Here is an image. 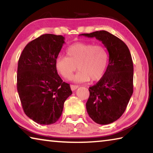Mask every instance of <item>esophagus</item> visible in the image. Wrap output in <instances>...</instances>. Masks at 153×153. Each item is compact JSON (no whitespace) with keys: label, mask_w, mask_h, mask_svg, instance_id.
Returning <instances> with one entry per match:
<instances>
[{"label":"esophagus","mask_w":153,"mask_h":153,"mask_svg":"<svg viewBox=\"0 0 153 153\" xmlns=\"http://www.w3.org/2000/svg\"><path fill=\"white\" fill-rule=\"evenodd\" d=\"M70 87H71V90H76L77 88L79 87V86H77V85H71L70 86Z\"/></svg>","instance_id":"34e87169"}]
</instances>
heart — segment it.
<instances>
[{
    "instance_id": "1",
    "label": "heart",
    "mask_w": 153,
    "mask_h": 153,
    "mask_svg": "<svg viewBox=\"0 0 153 153\" xmlns=\"http://www.w3.org/2000/svg\"><path fill=\"white\" fill-rule=\"evenodd\" d=\"M66 56H59L56 59L55 67L61 76L65 79L74 77L77 82L97 81L103 76L108 63V53L105 46L92 43L77 42L67 48Z\"/></svg>"
}]
</instances>
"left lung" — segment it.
I'll list each match as a JSON object with an SVG mask.
<instances>
[{"label": "left lung", "instance_id": "8db88e82", "mask_svg": "<svg viewBox=\"0 0 153 153\" xmlns=\"http://www.w3.org/2000/svg\"><path fill=\"white\" fill-rule=\"evenodd\" d=\"M80 35L101 41L108 52L107 70L97 84L89 88L86 110L94 122L109 124L123 115L133 94L134 66L130 52L122 40L107 31Z\"/></svg>", "mask_w": 153, "mask_h": 153}]
</instances>
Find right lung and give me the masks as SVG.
I'll return each instance as SVG.
<instances>
[{
    "instance_id": "add662e5",
    "label": "right lung",
    "mask_w": 153,
    "mask_h": 153,
    "mask_svg": "<svg viewBox=\"0 0 153 153\" xmlns=\"http://www.w3.org/2000/svg\"><path fill=\"white\" fill-rule=\"evenodd\" d=\"M64 40L61 35L40 36L25 46L18 61L17 87L23 109L42 125L58 121L65 101L72 94L55 67Z\"/></svg>"
}]
</instances>
